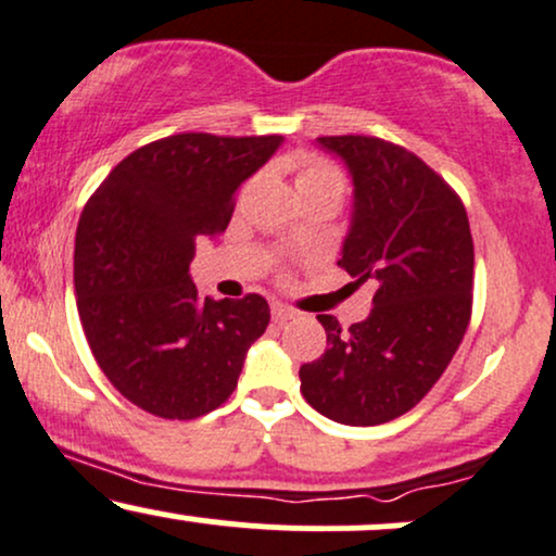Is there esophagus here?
<instances>
[{
	"label": "esophagus",
	"instance_id": "esophagus-1",
	"mask_svg": "<svg viewBox=\"0 0 556 556\" xmlns=\"http://www.w3.org/2000/svg\"><path fill=\"white\" fill-rule=\"evenodd\" d=\"M298 316V311H292L290 305H285V303H271V318L277 324H282V321H287V318H295Z\"/></svg>",
	"mask_w": 556,
	"mask_h": 556
}]
</instances>
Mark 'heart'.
Returning a JSON list of instances; mask_svg holds the SVG:
<instances>
[{
    "label": "heart",
    "mask_w": 556,
    "mask_h": 556,
    "mask_svg": "<svg viewBox=\"0 0 556 556\" xmlns=\"http://www.w3.org/2000/svg\"><path fill=\"white\" fill-rule=\"evenodd\" d=\"M298 193H327L334 198L337 203L342 201L344 195V177L337 167H331L324 159L308 156L303 159L298 172Z\"/></svg>",
    "instance_id": "heart-1"
}]
</instances>
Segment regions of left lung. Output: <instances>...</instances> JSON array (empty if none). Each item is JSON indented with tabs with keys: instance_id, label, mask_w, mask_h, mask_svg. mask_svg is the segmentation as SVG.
Segmentation results:
<instances>
[{
	"instance_id": "obj_1",
	"label": "left lung",
	"mask_w": 556,
	"mask_h": 556,
	"mask_svg": "<svg viewBox=\"0 0 556 556\" xmlns=\"http://www.w3.org/2000/svg\"><path fill=\"white\" fill-rule=\"evenodd\" d=\"M353 180L342 266L374 287V308L327 353L300 366L305 402L344 426H379L426 397L460 348L473 303V238L455 190L402 146L371 136H324Z\"/></svg>"
}]
</instances>
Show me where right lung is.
Segmentation results:
<instances>
[{
	"label": "right lung",
	"mask_w": 556,
	"mask_h": 556,
	"mask_svg": "<svg viewBox=\"0 0 556 556\" xmlns=\"http://www.w3.org/2000/svg\"><path fill=\"white\" fill-rule=\"evenodd\" d=\"M282 136L180 132L140 146L83 208L75 295L91 353L140 410L190 420L238 387L248 348L269 327V303L198 298V238L225 232L235 193Z\"/></svg>",
	"instance_id": "1"
}]
</instances>
